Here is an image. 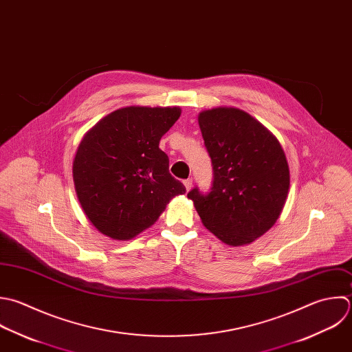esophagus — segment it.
Instances as JSON below:
<instances>
[{"instance_id":"1","label":"esophagus","mask_w":352,"mask_h":352,"mask_svg":"<svg viewBox=\"0 0 352 352\" xmlns=\"http://www.w3.org/2000/svg\"><path fill=\"white\" fill-rule=\"evenodd\" d=\"M184 185H185L186 190H190V188H192V185H193V181H192V178H188V179H185V181H184Z\"/></svg>"}]
</instances>
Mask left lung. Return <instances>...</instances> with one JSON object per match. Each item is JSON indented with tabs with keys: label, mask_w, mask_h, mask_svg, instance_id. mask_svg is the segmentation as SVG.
I'll use <instances>...</instances> for the list:
<instances>
[{
	"label": "left lung",
	"mask_w": 352,
	"mask_h": 352,
	"mask_svg": "<svg viewBox=\"0 0 352 352\" xmlns=\"http://www.w3.org/2000/svg\"><path fill=\"white\" fill-rule=\"evenodd\" d=\"M199 126L212 163V185L195 186L188 197L204 226L223 243H252L278 219L289 189V168L277 138L237 108H215L199 115Z\"/></svg>",
	"instance_id": "1"
}]
</instances>
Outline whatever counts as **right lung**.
Returning <instances> with one entry per match:
<instances>
[{"label": "right lung", "mask_w": 352, "mask_h": 352, "mask_svg": "<svg viewBox=\"0 0 352 352\" xmlns=\"http://www.w3.org/2000/svg\"><path fill=\"white\" fill-rule=\"evenodd\" d=\"M179 115L177 107H127L101 119L83 137L74 159V184L85 214L102 234L133 239L174 196L186 192L159 148Z\"/></svg>", "instance_id": "1"}]
</instances>
